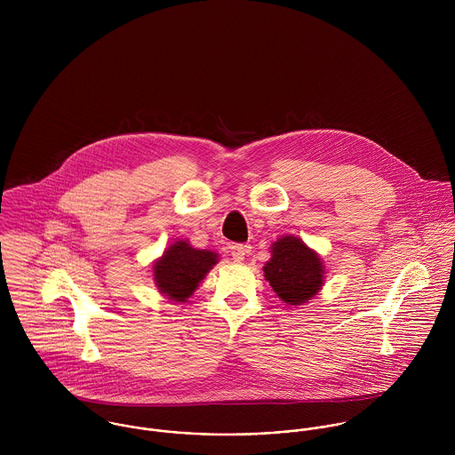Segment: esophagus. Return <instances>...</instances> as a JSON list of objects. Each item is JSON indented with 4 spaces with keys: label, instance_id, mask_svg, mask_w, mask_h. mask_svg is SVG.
Wrapping results in <instances>:
<instances>
[{
    "label": "esophagus",
    "instance_id": "obj_1",
    "mask_svg": "<svg viewBox=\"0 0 455 455\" xmlns=\"http://www.w3.org/2000/svg\"><path fill=\"white\" fill-rule=\"evenodd\" d=\"M229 252H231L233 259L240 262V260L245 259V256L249 252V247L242 245V243H233V245H229Z\"/></svg>",
    "mask_w": 455,
    "mask_h": 455
}]
</instances>
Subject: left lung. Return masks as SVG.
I'll use <instances>...</instances> for the list:
<instances>
[{"mask_svg": "<svg viewBox=\"0 0 455 455\" xmlns=\"http://www.w3.org/2000/svg\"><path fill=\"white\" fill-rule=\"evenodd\" d=\"M264 276L287 305H303L312 299L323 285V262L299 238L283 236L271 247Z\"/></svg>", "mask_w": 455, "mask_h": 455, "instance_id": "1", "label": "left lung"}]
</instances>
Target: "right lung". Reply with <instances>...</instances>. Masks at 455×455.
Returning <instances> with one entry per match:
<instances>
[{"mask_svg":"<svg viewBox=\"0 0 455 455\" xmlns=\"http://www.w3.org/2000/svg\"><path fill=\"white\" fill-rule=\"evenodd\" d=\"M217 262V254L193 249L188 242L173 243L154 266V278L163 294L186 301Z\"/></svg>","mask_w":455,"mask_h":455,"instance_id":"right-lung-1","label":"right lung"}]
</instances>
